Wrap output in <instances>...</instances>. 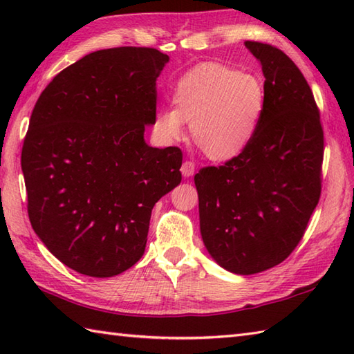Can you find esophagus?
<instances>
[{"label": "esophagus", "mask_w": 354, "mask_h": 354, "mask_svg": "<svg viewBox=\"0 0 354 354\" xmlns=\"http://www.w3.org/2000/svg\"><path fill=\"white\" fill-rule=\"evenodd\" d=\"M194 162H192V161H184L183 162V165H181V173H183V176L184 178H190V176H193L194 175Z\"/></svg>", "instance_id": "1"}]
</instances>
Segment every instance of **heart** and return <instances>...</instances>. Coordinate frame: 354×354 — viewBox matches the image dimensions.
<instances>
[{
  "label": "heart",
  "instance_id": "1",
  "mask_svg": "<svg viewBox=\"0 0 354 354\" xmlns=\"http://www.w3.org/2000/svg\"><path fill=\"white\" fill-rule=\"evenodd\" d=\"M173 109H161L155 131L164 141L184 137V123L196 146L213 161H230L252 141L265 111V88L252 74L219 64H202L176 82Z\"/></svg>",
  "mask_w": 354,
  "mask_h": 354
}]
</instances>
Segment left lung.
Wrapping results in <instances>:
<instances>
[{
    "instance_id": "obj_1",
    "label": "left lung",
    "mask_w": 354,
    "mask_h": 354,
    "mask_svg": "<svg viewBox=\"0 0 354 354\" xmlns=\"http://www.w3.org/2000/svg\"><path fill=\"white\" fill-rule=\"evenodd\" d=\"M245 47L265 76L259 129L239 156L194 175L202 240L237 275L274 268L295 250L318 205L324 155L319 112L298 66L269 44Z\"/></svg>"
}]
</instances>
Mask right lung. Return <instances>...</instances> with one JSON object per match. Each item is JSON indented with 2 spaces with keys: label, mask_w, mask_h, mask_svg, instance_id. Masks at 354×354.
Returning <instances> with one entry per match:
<instances>
[{
  "label": "right lung",
  "mask_w": 354,
  "mask_h": 354,
  "mask_svg": "<svg viewBox=\"0 0 354 354\" xmlns=\"http://www.w3.org/2000/svg\"><path fill=\"white\" fill-rule=\"evenodd\" d=\"M167 62L146 47L89 53L35 104L21 155L30 223L79 274L106 278L133 266L153 205L181 183V150L145 140Z\"/></svg>",
  "instance_id": "obj_1"
}]
</instances>
